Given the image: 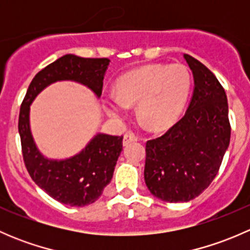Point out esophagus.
Here are the masks:
<instances>
[{"label": "esophagus", "mask_w": 250, "mask_h": 250, "mask_svg": "<svg viewBox=\"0 0 250 250\" xmlns=\"http://www.w3.org/2000/svg\"><path fill=\"white\" fill-rule=\"evenodd\" d=\"M137 140H138V138L135 137L133 133H125V137H123V145L127 146V145H129V144L134 143V141H137Z\"/></svg>", "instance_id": "1"}]
</instances>
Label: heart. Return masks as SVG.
Returning a JSON list of instances; mask_svg holds the SVG:
<instances>
[{"instance_id": "obj_1", "label": "heart", "mask_w": 250, "mask_h": 250, "mask_svg": "<svg viewBox=\"0 0 250 250\" xmlns=\"http://www.w3.org/2000/svg\"><path fill=\"white\" fill-rule=\"evenodd\" d=\"M190 71L181 64H150L122 75L115 84L116 95L103 98V106L115 120L128 115L138 103V116L151 129L170 127L183 112L188 95Z\"/></svg>"}]
</instances>
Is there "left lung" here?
<instances>
[{
  "label": "left lung",
  "instance_id": "obj_1",
  "mask_svg": "<svg viewBox=\"0 0 250 250\" xmlns=\"http://www.w3.org/2000/svg\"><path fill=\"white\" fill-rule=\"evenodd\" d=\"M184 59L195 83L188 110L166 134L146 143V186L170 203L193 200L210 185L231 135L228 98L218 78L191 55Z\"/></svg>",
  "mask_w": 250,
  "mask_h": 250
}]
</instances>
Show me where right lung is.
I'll return each mask as SVG.
<instances>
[{
  "mask_svg": "<svg viewBox=\"0 0 250 250\" xmlns=\"http://www.w3.org/2000/svg\"><path fill=\"white\" fill-rule=\"evenodd\" d=\"M109 64L107 58L90 59L74 54L62 55L34 77L20 107L18 128L27 172L39 188L67 206L84 207L102 196L112 179L122 151L123 137L97 133L76 155L64 160L48 158L39 150L32 137L30 106L44 88L60 81L85 85L100 98Z\"/></svg>",
  "mask_w": 250,
  "mask_h": 250,
  "instance_id": "add662e5",
  "label": "right lung"
}]
</instances>
